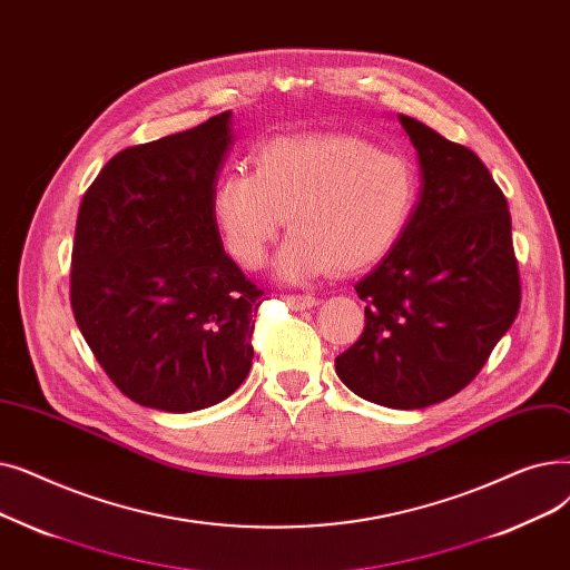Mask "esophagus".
<instances>
[{
	"mask_svg": "<svg viewBox=\"0 0 570 570\" xmlns=\"http://www.w3.org/2000/svg\"><path fill=\"white\" fill-rule=\"evenodd\" d=\"M283 299L294 311H311L317 304L313 294H287V296H283Z\"/></svg>",
	"mask_w": 570,
	"mask_h": 570,
	"instance_id": "obj_1",
	"label": "esophagus"
}]
</instances>
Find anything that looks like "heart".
Returning a JSON list of instances; mask_svg holds the SVG:
<instances>
[{
	"mask_svg": "<svg viewBox=\"0 0 570 570\" xmlns=\"http://www.w3.org/2000/svg\"><path fill=\"white\" fill-rule=\"evenodd\" d=\"M255 171L232 169L213 187L210 208L227 250L248 268L289 225L278 276L311 281L355 274L381 262L409 227L420 195L409 157L360 134H294L253 153Z\"/></svg>",
	"mask_w": 570,
	"mask_h": 570,
	"instance_id": "b5f03b06",
	"label": "heart"
}]
</instances>
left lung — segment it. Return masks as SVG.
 <instances>
[{"instance_id":"1","label":"left lung","mask_w":570,"mask_h":570,"mask_svg":"<svg viewBox=\"0 0 570 570\" xmlns=\"http://www.w3.org/2000/svg\"><path fill=\"white\" fill-rule=\"evenodd\" d=\"M420 165L413 218L355 289L366 327L336 375L385 409L417 411L464 390L510 330L520 274L510 210L480 157L396 116Z\"/></svg>"}]
</instances>
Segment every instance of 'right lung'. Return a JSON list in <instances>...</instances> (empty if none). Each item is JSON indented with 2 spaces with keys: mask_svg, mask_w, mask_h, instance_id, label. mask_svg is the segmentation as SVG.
<instances>
[{
  "mask_svg": "<svg viewBox=\"0 0 570 570\" xmlns=\"http://www.w3.org/2000/svg\"><path fill=\"white\" fill-rule=\"evenodd\" d=\"M232 118L118 153L78 208L76 324L116 387L146 409H208L253 366L264 289L225 253L210 208Z\"/></svg>",
  "mask_w": 570,
  "mask_h": 570,
  "instance_id": "obj_1",
  "label": "right lung"
}]
</instances>
